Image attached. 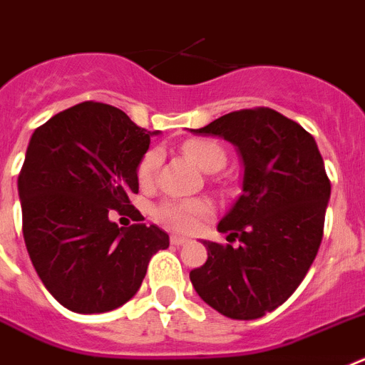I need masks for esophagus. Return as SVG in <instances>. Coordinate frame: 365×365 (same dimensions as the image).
I'll return each mask as SVG.
<instances>
[{
    "label": "esophagus",
    "instance_id": "34e87169",
    "mask_svg": "<svg viewBox=\"0 0 365 365\" xmlns=\"http://www.w3.org/2000/svg\"><path fill=\"white\" fill-rule=\"evenodd\" d=\"M187 242H189V239H185V237H182V235L170 237V244H173V246H185Z\"/></svg>",
    "mask_w": 365,
    "mask_h": 365
}]
</instances>
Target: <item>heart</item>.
<instances>
[{
	"instance_id": "b5f03b06",
	"label": "heart",
	"mask_w": 365,
	"mask_h": 365,
	"mask_svg": "<svg viewBox=\"0 0 365 365\" xmlns=\"http://www.w3.org/2000/svg\"><path fill=\"white\" fill-rule=\"evenodd\" d=\"M183 154L195 161L202 170L215 173L226 163V152L211 139H189L182 147ZM161 163V150L150 148L138 165V180L141 185H150ZM158 218L167 226L180 231L195 230L200 218L211 213V205L204 200H167L158 207Z\"/></svg>"
}]
</instances>
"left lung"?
Wrapping results in <instances>:
<instances>
[{
    "instance_id": "1",
    "label": "left lung",
    "mask_w": 365,
    "mask_h": 365,
    "mask_svg": "<svg viewBox=\"0 0 365 365\" xmlns=\"http://www.w3.org/2000/svg\"><path fill=\"white\" fill-rule=\"evenodd\" d=\"M198 135H218L242 158V192L218 222L240 246L204 240L207 261L189 277L198 296L231 319H257L305 279L323 237L331 182L314 138L272 108L218 117Z\"/></svg>"
}]
</instances>
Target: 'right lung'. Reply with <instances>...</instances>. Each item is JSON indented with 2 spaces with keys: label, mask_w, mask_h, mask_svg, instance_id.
<instances>
[{
  "label": "right lung",
  "mask_w": 365,
  "mask_h": 365,
  "mask_svg": "<svg viewBox=\"0 0 365 365\" xmlns=\"http://www.w3.org/2000/svg\"><path fill=\"white\" fill-rule=\"evenodd\" d=\"M119 108L81 103L34 130L18 176L24 239L49 294L78 314L132 299L150 257L169 248L158 226L119 227L108 215L132 207L150 135Z\"/></svg>",
  "instance_id": "add662e5"
}]
</instances>
